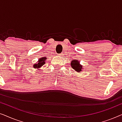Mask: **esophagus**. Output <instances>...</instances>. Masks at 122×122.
Segmentation results:
<instances>
[{
  "label": "esophagus",
  "instance_id": "esophagus-1",
  "mask_svg": "<svg viewBox=\"0 0 122 122\" xmlns=\"http://www.w3.org/2000/svg\"><path fill=\"white\" fill-rule=\"evenodd\" d=\"M58 56H62L63 54H58Z\"/></svg>",
  "mask_w": 122,
  "mask_h": 122
}]
</instances>
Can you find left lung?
Wrapping results in <instances>:
<instances>
[{"label": "left lung", "instance_id": "8db88e82", "mask_svg": "<svg viewBox=\"0 0 122 122\" xmlns=\"http://www.w3.org/2000/svg\"><path fill=\"white\" fill-rule=\"evenodd\" d=\"M71 66L75 71H78V72H79L80 71H81L82 68L83 67V66H81V65L79 64V61H78L77 60H74V61H71Z\"/></svg>", "mask_w": 122, "mask_h": 122}]
</instances>
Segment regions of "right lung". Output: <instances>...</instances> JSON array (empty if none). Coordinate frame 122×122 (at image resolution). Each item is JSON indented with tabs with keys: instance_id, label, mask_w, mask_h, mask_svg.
<instances>
[{
	"instance_id": "1",
	"label": "right lung",
	"mask_w": 122,
	"mask_h": 122,
	"mask_svg": "<svg viewBox=\"0 0 122 122\" xmlns=\"http://www.w3.org/2000/svg\"><path fill=\"white\" fill-rule=\"evenodd\" d=\"M45 58H41V59H40L39 60V61H38V63L37 64H35L34 65V68H39L40 67H41V66H43V65L45 63Z\"/></svg>"
}]
</instances>
